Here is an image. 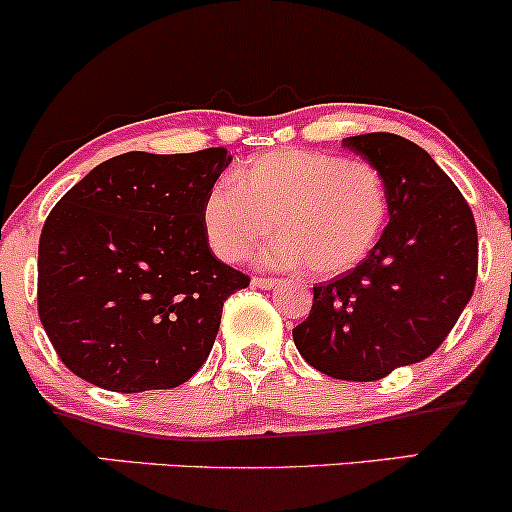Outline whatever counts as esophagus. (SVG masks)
I'll use <instances>...</instances> for the list:
<instances>
[{
    "mask_svg": "<svg viewBox=\"0 0 512 512\" xmlns=\"http://www.w3.org/2000/svg\"><path fill=\"white\" fill-rule=\"evenodd\" d=\"M251 283H254L256 287H263V290H271V287L278 285V280H275V278H266V275H256V278L251 280Z\"/></svg>",
    "mask_w": 512,
    "mask_h": 512,
    "instance_id": "1",
    "label": "esophagus"
}]
</instances>
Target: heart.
<instances>
[{"label":"heart","instance_id":"b5f03b06","mask_svg":"<svg viewBox=\"0 0 512 512\" xmlns=\"http://www.w3.org/2000/svg\"><path fill=\"white\" fill-rule=\"evenodd\" d=\"M387 220V181L375 164L312 149L251 157L234 179L215 183L203 205L205 234L220 258L241 261L275 227L280 239L266 261L275 268L307 263L324 278L360 266Z\"/></svg>","mask_w":512,"mask_h":512}]
</instances>
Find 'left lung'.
<instances>
[{
  "label": "left lung",
  "instance_id": "obj_1",
  "mask_svg": "<svg viewBox=\"0 0 512 512\" xmlns=\"http://www.w3.org/2000/svg\"><path fill=\"white\" fill-rule=\"evenodd\" d=\"M343 147L382 171L389 225L360 266L314 285L292 338L314 370L375 382L440 348L474 292L479 237L469 203L423 147L392 132Z\"/></svg>",
  "mask_w": 512,
  "mask_h": 512
}]
</instances>
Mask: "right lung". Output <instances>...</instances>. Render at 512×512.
<instances>
[{
	"instance_id": "add662e5",
	"label": "right lung",
	"mask_w": 512,
	"mask_h": 512,
	"mask_svg": "<svg viewBox=\"0 0 512 512\" xmlns=\"http://www.w3.org/2000/svg\"><path fill=\"white\" fill-rule=\"evenodd\" d=\"M225 147L125 152L50 210L38 244V314L67 370L120 394L171 389L208 360L222 307L249 275L210 251L208 193Z\"/></svg>"
}]
</instances>
